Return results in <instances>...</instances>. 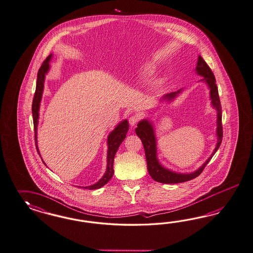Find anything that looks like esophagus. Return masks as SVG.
<instances>
[{
    "mask_svg": "<svg viewBox=\"0 0 253 253\" xmlns=\"http://www.w3.org/2000/svg\"><path fill=\"white\" fill-rule=\"evenodd\" d=\"M139 120H140V118L138 116H131L130 119H129V123H130V126H132V127L135 126L137 124L138 122H139Z\"/></svg>",
    "mask_w": 253,
    "mask_h": 253,
    "instance_id": "1",
    "label": "esophagus"
}]
</instances>
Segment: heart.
Wrapping results in <instances>:
<instances>
[{"mask_svg":"<svg viewBox=\"0 0 253 253\" xmlns=\"http://www.w3.org/2000/svg\"><path fill=\"white\" fill-rule=\"evenodd\" d=\"M154 72H155V67H154L153 64L151 63H148L144 66V69H143V74L145 76H150L152 75Z\"/></svg>","mask_w":253,"mask_h":253,"instance_id":"b5f03b06","label":"heart"}]
</instances>
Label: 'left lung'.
I'll return each mask as SVG.
<instances>
[{"label": "left lung", "mask_w": 253, "mask_h": 253, "mask_svg": "<svg viewBox=\"0 0 253 253\" xmlns=\"http://www.w3.org/2000/svg\"><path fill=\"white\" fill-rule=\"evenodd\" d=\"M195 71L199 76L203 77L200 81H199V83H204L207 85L208 89L210 90V100H211V107L216 110L217 142L215 145V148L207 161H205L195 171L184 173V172H178L175 170H172L170 169L166 168L165 166H163L158 158V148H157L158 144H157V137H156V131L154 128L153 123L149 119H144L140 121L135 129V132L138 137L141 139L145 148L147 170L149 172V175L152 177V179L156 182L162 183V184H178V183H184L199 176L205 168V166L209 163V161H211V159L213 157V155L216 153V151L221 146L222 140V107H221V102L219 98L218 88L216 85L214 75L211 69H210V67L208 66L207 63L203 60L201 55H199L198 57V62H197ZM183 91L184 89L182 88L177 92L167 93L161 97L160 102L161 103L166 102L169 104L177 98V96H179V94H181Z\"/></svg>", "instance_id": "obj_1"}]
</instances>
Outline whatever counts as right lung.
<instances>
[{
	"mask_svg": "<svg viewBox=\"0 0 253 253\" xmlns=\"http://www.w3.org/2000/svg\"><path fill=\"white\" fill-rule=\"evenodd\" d=\"M53 58V54H50L44 62L42 64L41 68L39 69L38 75H37V84H36V91L33 97V102H32V116H33V124H34V130H35V144H36V148L38 151L39 155L41 156L38 148V141H37V129H38L39 116H40V106L42 98V92H43V88H44V81L47 73L50 70V62ZM129 130V123L127 120H123L121 123H119L114 130H111L109 134L107 135V169L104 173V175L100 179L98 182L95 184L89 185V186H83L85 189H98L102 187L103 185L107 184V182L112 178L113 173H114V169H113V162H114V158H115L116 153L123 143V140L126 137V134ZM42 158V156H41ZM46 166L45 162L42 161Z\"/></svg>",
	"mask_w": 253,
	"mask_h": 253,
	"instance_id": "obj_1",
	"label": "right lung"
}]
</instances>
